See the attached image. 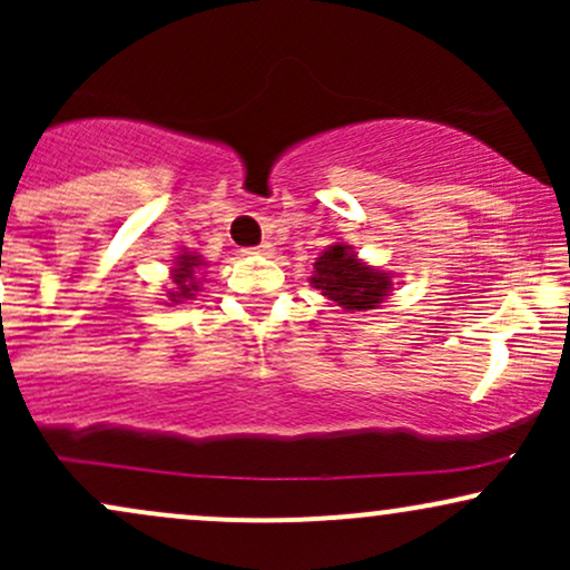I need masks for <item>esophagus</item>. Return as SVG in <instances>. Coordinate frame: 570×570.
Listing matches in <instances>:
<instances>
[{"mask_svg":"<svg viewBox=\"0 0 570 570\" xmlns=\"http://www.w3.org/2000/svg\"><path fill=\"white\" fill-rule=\"evenodd\" d=\"M246 254H263V257H271L273 252H276V248H273V244H267V240H263V244L259 246H252V248H244Z\"/></svg>","mask_w":570,"mask_h":570,"instance_id":"1","label":"esophagus"}]
</instances>
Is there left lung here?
Instances as JSON below:
<instances>
[{
  "instance_id": "8db88e82",
  "label": "left lung",
  "mask_w": 570,
  "mask_h": 570,
  "mask_svg": "<svg viewBox=\"0 0 570 570\" xmlns=\"http://www.w3.org/2000/svg\"><path fill=\"white\" fill-rule=\"evenodd\" d=\"M311 286L345 311H372L394 289V276L362 263L351 246L335 244L313 263Z\"/></svg>"
}]
</instances>
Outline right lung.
Returning a JSON list of instances; mask_svg holds the SVG:
<instances>
[{
  "mask_svg": "<svg viewBox=\"0 0 570 570\" xmlns=\"http://www.w3.org/2000/svg\"><path fill=\"white\" fill-rule=\"evenodd\" d=\"M206 265L203 263L200 254L195 252H181L176 257V263L171 267V278H174V289H168V305H179L181 299H193L195 292H198L200 281H198V267Z\"/></svg>",
  "mask_w": 570,
  "mask_h": 570,
  "instance_id": "1",
  "label": "right lung"
}]
</instances>
